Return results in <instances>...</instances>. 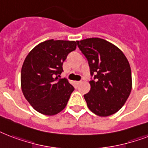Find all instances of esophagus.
<instances>
[{"label": "esophagus", "instance_id": "esophagus-1", "mask_svg": "<svg viewBox=\"0 0 148 148\" xmlns=\"http://www.w3.org/2000/svg\"><path fill=\"white\" fill-rule=\"evenodd\" d=\"M75 83H76L77 85H79V84H81V82H75Z\"/></svg>", "mask_w": 148, "mask_h": 148}]
</instances>
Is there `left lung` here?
<instances>
[{"label":"left lung","instance_id":"8db88e82","mask_svg":"<svg viewBox=\"0 0 148 148\" xmlns=\"http://www.w3.org/2000/svg\"><path fill=\"white\" fill-rule=\"evenodd\" d=\"M77 47L88 61L91 89L84 95L87 106L97 116L114 114L127 101L132 89L131 69L126 56L111 42L89 38L77 41Z\"/></svg>","mask_w":148,"mask_h":148}]
</instances>
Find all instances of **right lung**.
I'll list each match as a JSON object with an SVG mask.
<instances>
[{
	"instance_id": "right-lung-1",
	"label": "right lung",
	"mask_w": 148,
	"mask_h": 148,
	"mask_svg": "<svg viewBox=\"0 0 148 148\" xmlns=\"http://www.w3.org/2000/svg\"><path fill=\"white\" fill-rule=\"evenodd\" d=\"M77 42L49 39L35 47L25 59L21 72L22 93L35 110L53 116L66 107L74 88L66 78H59L63 63Z\"/></svg>"
}]
</instances>
